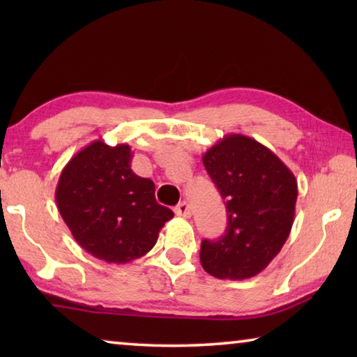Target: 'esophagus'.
<instances>
[{
    "mask_svg": "<svg viewBox=\"0 0 357 357\" xmlns=\"http://www.w3.org/2000/svg\"><path fill=\"white\" fill-rule=\"evenodd\" d=\"M174 214L179 215V217H185V219H189V217L192 215L189 204H187L185 202H181V203L178 204V206L174 208Z\"/></svg>",
    "mask_w": 357,
    "mask_h": 357,
    "instance_id": "1",
    "label": "esophagus"
}]
</instances>
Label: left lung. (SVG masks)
<instances>
[{"instance_id": "1", "label": "left lung", "mask_w": 357, "mask_h": 357, "mask_svg": "<svg viewBox=\"0 0 357 357\" xmlns=\"http://www.w3.org/2000/svg\"><path fill=\"white\" fill-rule=\"evenodd\" d=\"M203 165L225 200L228 225L202 243L203 269L217 279L255 277L287 243L294 222L298 181L273 151L250 137H223Z\"/></svg>"}]
</instances>
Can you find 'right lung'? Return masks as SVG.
<instances>
[{"label": "right lung", "mask_w": 357, "mask_h": 357, "mask_svg": "<svg viewBox=\"0 0 357 357\" xmlns=\"http://www.w3.org/2000/svg\"><path fill=\"white\" fill-rule=\"evenodd\" d=\"M132 157L129 144L89 143L63 168L55 192L78 245L112 264L146 255L174 215L155 202L153 181L132 172Z\"/></svg>", "instance_id": "1"}]
</instances>
